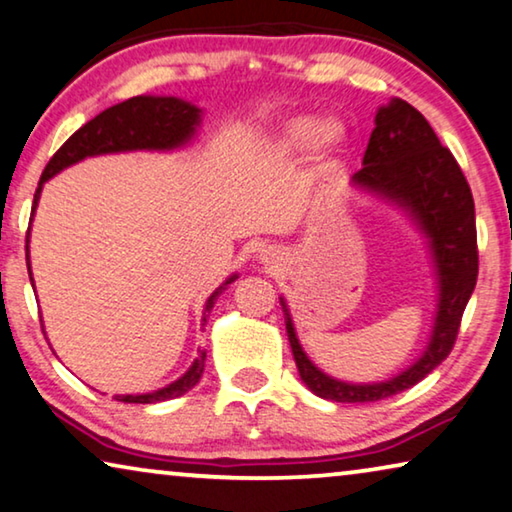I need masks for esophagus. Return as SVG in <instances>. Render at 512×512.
I'll return each mask as SVG.
<instances>
[{"label":"esophagus","instance_id":"esophagus-1","mask_svg":"<svg viewBox=\"0 0 512 512\" xmlns=\"http://www.w3.org/2000/svg\"><path fill=\"white\" fill-rule=\"evenodd\" d=\"M262 259L266 264H273V262H278V253H273V250H264Z\"/></svg>","mask_w":512,"mask_h":512}]
</instances>
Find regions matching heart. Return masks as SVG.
<instances>
[{"mask_svg":"<svg viewBox=\"0 0 512 512\" xmlns=\"http://www.w3.org/2000/svg\"><path fill=\"white\" fill-rule=\"evenodd\" d=\"M345 140L347 133L340 121L329 119L315 126L310 117H294L280 126V131L271 140V151L278 156H292L310 142L319 160H329L338 154Z\"/></svg>","mask_w":512,"mask_h":512,"instance_id":"1","label":"heart"}]
</instances>
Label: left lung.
<instances>
[{"mask_svg":"<svg viewBox=\"0 0 512 512\" xmlns=\"http://www.w3.org/2000/svg\"><path fill=\"white\" fill-rule=\"evenodd\" d=\"M352 183L404 209L430 243L439 280V303L430 342L414 365L377 384H349L317 368L296 338L285 299L287 338L299 375L312 393L333 402H377L425 379L455 345L464 308L478 278L474 197L451 151L441 147L432 126L402 98L381 105L363 167Z\"/></svg>","mask_w":512,"mask_h":512,"instance_id":"left-lung-1","label":"left lung"}]
</instances>
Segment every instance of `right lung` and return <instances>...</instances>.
Returning <instances> with one entry per match:
<instances>
[{
  "instance_id": "add662e5",
  "label": "right lung",
  "mask_w": 512,
  "mask_h": 512,
  "mask_svg": "<svg viewBox=\"0 0 512 512\" xmlns=\"http://www.w3.org/2000/svg\"><path fill=\"white\" fill-rule=\"evenodd\" d=\"M202 110L195 108L193 103L181 101L174 96H135L128 101L112 105L105 112L98 114L91 121H87L80 131H75L68 140L61 144L59 151L50 158V163L45 165L38 181V188L34 193V209L38 207V197H41L43 183L59 174L64 167L78 163V160L87 156H101V154H119V151H170L179 149L186 144L190 137L195 135V128L200 126ZM32 209V218H34ZM27 269L29 280H32V266H29V230H27ZM236 280L234 276L227 278L216 292H213L207 305H204V317L202 326L207 324V317L213 308V303L223 289ZM204 358L207 352L200 349V354L193 361V365L186 370V375L179 377L165 388H158L154 393H142V395H114V400L119 402H135V404H154L165 402L179 395L188 393L197 381H200L204 372Z\"/></svg>"
}]
</instances>
